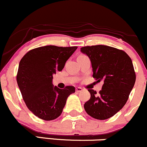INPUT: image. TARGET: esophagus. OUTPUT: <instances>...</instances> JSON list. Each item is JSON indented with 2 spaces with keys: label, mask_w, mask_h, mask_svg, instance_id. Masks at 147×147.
<instances>
[{
  "label": "esophagus",
  "mask_w": 147,
  "mask_h": 147,
  "mask_svg": "<svg viewBox=\"0 0 147 147\" xmlns=\"http://www.w3.org/2000/svg\"><path fill=\"white\" fill-rule=\"evenodd\" d=\"M75 90H76V92H77V93H79V92H81L83 89H82L81 87H77L76 89H75Z\"/></svg>",
  "instance_id": "34e87169"
}]
</instances>
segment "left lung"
Masks as SVG:
<instances>
[{"instance_id":"8db88e82","label":"left lung","mask_w":147,"mask_h":147,"mask_svg":"<svg viewBox=\"0 0 147 147\" xmlns=\"http://www.w3.org/2000/svg\"><path fill=\"white\" fill-rule=\"evenodd\" d=\"M81 51L90 59L93 78L104 82L99 94L88 90L91 98L84 105L85 111L99 120L110 118L125 105L135 84L131 59L125 51L106 45L84 47Z\"/></svg>"}]
</instances>
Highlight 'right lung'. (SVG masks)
Returning a JSON list of instances; mask_svg holds the SVG:
<instances>
[{"mask_svg": "<svg viewBox=\"0 0 147 147\" xmlns=\"http://www.w3.org/2000/svg\"><path fill=\"white\" fill-rule=\"evenodd\" d=\"M77 47H40L30 50L19 62L17 81L30 112L45 121L59 117L67 98L75 92L72 86L61 89L52 84L53 75L63 69Z\"/></svg>", "mask_w": 147, "mask_h": 147, "instance_id": "right-lung-1", "label": "right lung"}]
</instances>
